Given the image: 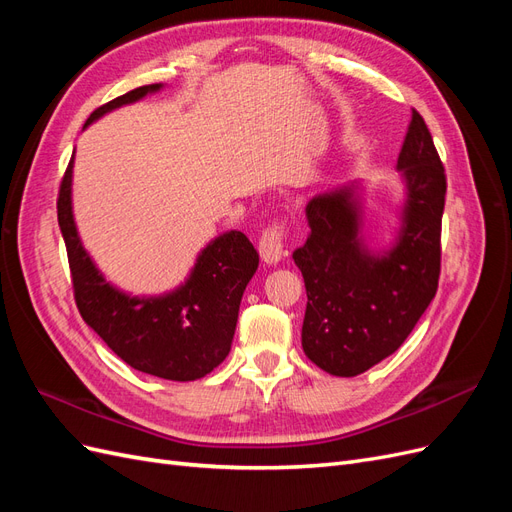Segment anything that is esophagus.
Instances as JSON below:
<instances>
[{"instance_id":"1","label":"esophagus","mask_w":512,"mask_h":512,"mask_svg":"<svg viewBox=\"0 0 512 512\" xmlns=\"http://www.w3.org/2000/svg\"><path fill=\"white\" fill-rule=\"evenodd\" d=\"M258 252L260 258L267 262V265H277L284 258V230L282 226H271L258 241Z\"/></svg>"}]
</instances>
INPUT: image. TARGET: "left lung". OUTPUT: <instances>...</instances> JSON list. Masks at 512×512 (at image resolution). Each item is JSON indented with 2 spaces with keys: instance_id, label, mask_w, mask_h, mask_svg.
Segmentation results:
<instances>
[{
  "instance_id": "8db88e82",
  "label": "left lung",
  "mask_w": 512,
  "mask_h": 512,
  "mask_svg": "<svg viewBox=\"0 0 512 512\" xmlns=\"http://www.w3.org/2000/svg\"><path fill=\"white\" fill-rule=\"evenodd\" d=\"M397 170L404 200L386 247L365 235L361 179L320 192L305 207L312 232L292 254L307 290L301 344L331 376H359L391 356L436 297L446 177L416 111Z\"/></svg>"
}]
</instances>
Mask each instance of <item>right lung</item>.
<instances>
[{
	"label": "right lung",
	"instance_id": "obj_1",
	"mask_svg": "<svg viewBox=\"0 0 512 512\" xmlns=\"http://www.w3.org/2000/svg\"><path fill=\"white\" fill-rule=\"evenodd\" d=\"M164 83L136 87L96 108L91 123L121 106L158 94ZM74 156L61 181L57 220L66 241L76 307L121 361L149 376L190 382L207 376L230 352L245 286L258 269V252L243 232L226 230L198 252L188 277L162 294L117 288L85 250L72 211Z\"/></svg>",
	"mask_w": 512,
	"mask_h": 512
}]
</instances>
